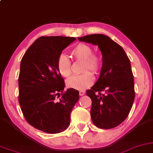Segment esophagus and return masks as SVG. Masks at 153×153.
<instances>
[{"instance_id":"1","label":"esophagus","mask_w":153,"mask_h":153,"mask_svg":"<svg viewBox=\"0 0 153 153\" xmlns=\"http://www.w3.org/2000/svg\"><path fill=\"white\" fill-rule=\"evenodd\" d=\"M85 91H79V95H80V96H83V95H84L85 94Z\"/></svg>"}]
</instances>
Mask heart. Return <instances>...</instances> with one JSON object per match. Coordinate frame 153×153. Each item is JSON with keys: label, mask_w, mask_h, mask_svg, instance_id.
<instances>
[{"label": "heart", "mask_w": 153, "mask_h": 153, "mask_svg": "<svg viewBox=\"0 0 153 153\" xmlns=\"http://www.w3.org/2000/svg\"><path fill=\"white\" fill-rule=\"evenodd\" d=\"M93 48L90 45L84 43L78 44L71 51V54L76 60L83 61L82 71H90L97 73L101 66V59L94 54ZM56 66L59 73L64 78H68L71 73V63L68 56L61 54L57 59ZM94 82V77L89 72H85L81 75H73L66 80V85L69 88L77 90H85L91 86Z\"/></svg>", "instance_id": "1"}]
</instances>
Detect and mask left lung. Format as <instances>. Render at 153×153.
<instances>
[{"mask_svg":"<svg viewBox=\"0 0 153 153\" xmlns=\"http://www.w3.org/2000/svg\"><path fill=\"white\" fill-rule=\"evenodd\" d=\"M78 40L98 45L102 54L100 76L87 90L91 99L93 123L101 129L116 127L127 117L135 97L129 59L120 45L103 34L85 36Z\"/></svg>","mask_w":153,"mask_h":153,"instance_id":"left-lung-1","label":"left lung"}]
</instances>
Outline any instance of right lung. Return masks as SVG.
<instances>
[{
    "instance_id": "add662e5",
    "label": "right lung",
    "mask_w": 153,
    "mask_h": 153,
    "mask_svg": "<svg viewBox=\"0 0 153 153\" xmlns=\"http://www.w3.org/2000/svg\"><path fill=\"white\" fill-rule=\"evenodd\" d=\"M76 38L42 36L26 51L20 64L19 103L28 123L48 134L60 133L70 125V115L79 100V91L64 92V78L56 62Z\"/></svg>"
}]
</instances>
